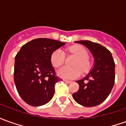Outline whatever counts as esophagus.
<instances>
[{"label": "esophagus", "mask_w": 126, "mask_h": 126, "mask_svg": "<svg viewBox=\"0 0 126 126\" xmlns=\"http://www.w3.org/2000/svg\"><path fill=\"white\" fill-rule=\"evenodd\" d=\"M63 81H65V83H72V81H69V80H66V79H64Z\"/></svg>", "instance_id": "34e87169"}]
</instances>
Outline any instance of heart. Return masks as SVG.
Returning <instances> with one entry per match:
<instances>
[{"instance_id":"b5f03b06","label":"heart","mask_w":126,"mask_h":126,"mask_svg":"<svg viewBox=\"0 0 126 126\" xmlns=\"http://www.w3.org/2000/svg\"><path fill=\"white\" fill-rule=\"evenodd\" d=\"M71 53L77 56V59L73 63L76 67L64 66L58 70V74L65 79H75L81 74V68L84 72H87L90 68V62L88 59V51L82 46L76 45L69 49ZM65 53L61 49H56L52 52L50 56L51 63L55 67H59L65 62Z\"/></svg>"}]
</instances>
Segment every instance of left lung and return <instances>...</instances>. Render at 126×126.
Returning <instances> with one entry per match:
<instances>
[{"label": "left lung", "mask_w": 126, "mask_h": 126, "mask_svg": "<svg viewBox=\"0 0 126 126\" xmlns=\"http://www.w3.org/2000/svg\"><path fill=\"white\" fill-rule=\"evenodd\" d=\"M76 43H81L90 49L94 58V65L85 77L77 81L79 88L72 96L81 106H98L107 99L113 88L115 63L111 52L103 45L90 41Z\"/></svg>", "instance_id": "obj_1"}]
</instances>
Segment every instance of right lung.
<instances>
[{
	"mask_svg": "<svg viewBox=\"0 0 126 126\" xmlns=\"http://www.w3.org/2000/svg\"><path fill=\"white\" fill-rule=\"evenodd\" d=\"M64 43L50 38L34 39L23 45L15 56L14 80L20 96L32 106L45 105L52 99L56 76L50 56Z\"/></svg>",
	"mask_w": 126,
	"mask_h": 126,
	"instance_id": "1",
	"label": "right lung"
}]
</instances>
